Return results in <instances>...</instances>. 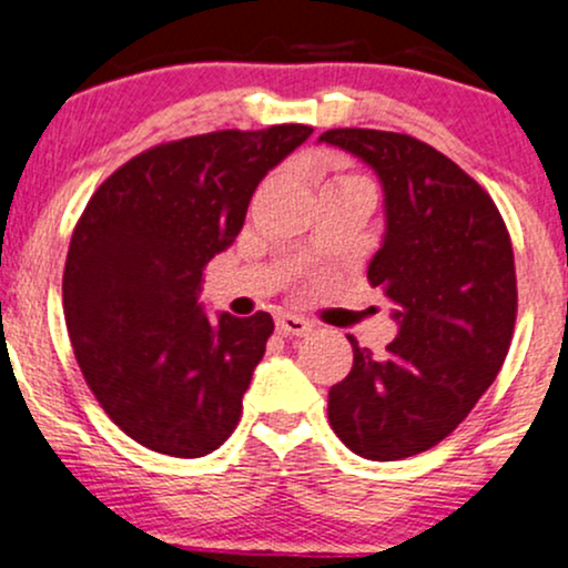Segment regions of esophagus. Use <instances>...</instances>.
<instances>
[{
    "instance_id": "34e87169",
    "label": "esophagus",
    "mask_w": 568,
    "mask_h": 568,
    "mask_svg": "<svg viewBox=\"0 0 568 568\" xmlns=\"http://www.w3.org/2000/svg\"><path fill=\"white\" fill-rule=\"evenodd\" d=\"M275 325L283 336H306L312 331V323L298 315H277Z\"/></svg>"
}]
</instances>
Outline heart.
Instances as JSON below:
<instances>
[{
  "mask_svg": "<svg viewBox=\"0 0 568 568\" xmlns=\"http://www.w3.org/2000/svg\"><path fill=\"white\" fill-rule=\"evenodd\" d=\"M323 173H328V184L325 186H357L368 189V192H376L374 181L368 179L366 173L355 171L344 158H323L321 162Z\"/></svg>",
  "mask_w": 568,
  "mask_h": 568,
  "instance_id": "b5f03b06",
  "label": "heart"
}]
</instances>
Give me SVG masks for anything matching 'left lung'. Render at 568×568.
<instances>
[{
  "label": "left lung",
  "instance_id": "1",
  "mask_svg": "<svg viewBox=\"0 0 568 568\" xmlns=\"http://www.w3.org/2000/svg\"><path fill=\"white\" fill-rule=\"evenodd\" d=\"M379 173L387 234L368 266L371 288L395 304L397 338L376 357L357 347L328 393L344 446L395 462L438 446L497 379L518 315L510 232L473 175L406 133L325 130Z\"/></svg>",
  "mask_w": 568,
  "mask_h": 568
}]
</instances>
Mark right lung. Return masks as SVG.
Returning <instances> with one entry per match:
<instances>
[{
    "instance_id": "add662e5",
    "label": "right lung",
    "mask_w": 568,
    "mask_h": 568,
    "mask_svg": "<svg viewBox=\"0 0 568 568\" xmlns=\"http://www.w3.org/2000/svg\"><path fill=\"white\" fill-rule=\"evenodd\" d=\"M310 125L158 143L95 189L69 243L63 315L90 393L122 433L194 459L232 435L272 315L207 321L202 272L243 230L258 181Z\"/></svg>"
}]
</instances>
